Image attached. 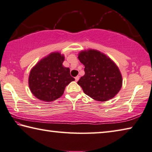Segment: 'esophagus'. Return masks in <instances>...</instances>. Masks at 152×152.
I'll list each match as a JSON object with an SVG mask.
<instances>
[{
  "label": "esophagus",
  "instance_id": "34e87169",
  "mask_svg": "<svg viewBox=\"0 0 152 152\" xmlns=\"http://www.w3.org/2000/svg\"><path fill=\"white\" fill-rule=\"evenodd\" d=\"M75 81H77L79 79V76L78 75V76L75 77Z\"/></svg>",
  "mask_w": 152,
  "mask_h": 152
}]
</instances>
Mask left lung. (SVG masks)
Masks as SVG:
<instances>
[{"label":"left lung","instance_id":"8db88e82","mask_svg":"<svg viewBox=\"0 0 152 152\" xmlns=\"http://www.w3.org/2000/svg\"><path fill=\"white\" fill-rule=\"evenodd\" d=\"M78 58L85 66V75L77 83L86 95L96 101L105 102L119 92L123 78L110 58L97 50L88 49L81 51Z\"/></svg>","mask_w":152,"mask_h":152}]
</instances>
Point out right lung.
I'll use <instances>...</instances> for the list:
<instances>
[{"mask_svg":"<svg viewBox=\"0 0 152 152\" xmlns=\"http://www.w3.org/2000/svg\"><path fill=\"white\" fill-rule=\"evenodd\" d=\"M64 56L58 52L42 58L29 73L28 83L34 96L44 102H52L63 95L66 86L75 80L70 69L64 67Z\"/></svg>","mask_w":152,"mask_h":152,"instance_id":"1","label":"right lung"}]
</instances>
